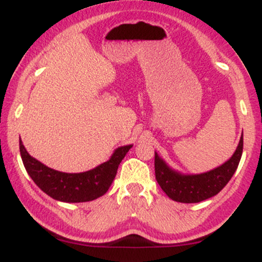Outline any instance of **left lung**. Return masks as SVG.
Wrapping results in <instances>:
<instances>
[{
    "mask_svg": "<svg viewBox=\"0 0 262 262\" xmlns=\"http://www.w3.org/2000/svg\"><path fill=\"white\" fill-rule=\"evenodd\" d=\"M243 154V135L233 156L221 166L197 175H186L171 169L155 152V177L162 191L172 201L198 203L215 196L234 175Z\"/></svg>",
    "mask_w": 262,
    "mask_h": 262,
    "instance_id": "obj_1",
    "label": "left lung"
}]
</instances>
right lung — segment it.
I'll return each instance as SVG.
<instances>
[{"label":"right lung","instance_id":"1","mask_svg":"<svg viewBox=\"0 0 262 262\" xmlns=\"http://www.w3.org/2000/svg\"><path fill=\"white\" fill-rule=\"evenodd\" d=\"M133 145L119 146L111 159L95 169L80 173H68L50 169L27 151L19 139V151L27 172L48 196L60 202H89L103 196L112 185L119 164Z\"/></svg>","mask_w":262,"mask_h":262}]
</instances>
